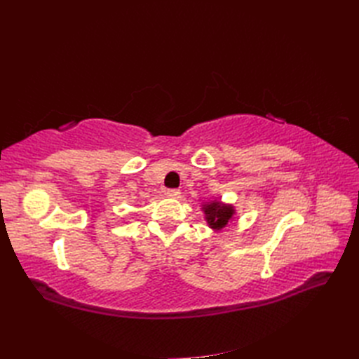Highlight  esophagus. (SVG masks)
<instances>
[{
    "label": "esophagus",
    "instance_id": "1",
    "mask_svg": "<svg viewBox=\"0 0 359 359\" xmlns=\"http://www.w3.org/2000/svg\"><path fill=\"white\" fill-rule=\"evenodd\" d=\"M166 194H168V196H170V198H180L181 191L178 189H168Z\"/></svg>",
    "mask_w": 359,
    "mask_h": 359
}]
</instances>
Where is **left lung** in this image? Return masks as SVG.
Returning a JSON list of instances; mask_svg holds the SVG:
<instances>
[{
	"instance_id": "left-lung-1",
	"label": "left lung",
	"mask_w": 359,
	"mask_h": 359,
	"mask_svg": "<svg viewBox=\"0 0 359 359\" xmlns=\"http://www.w3.org/2000/svg\"><path fill=\"white\" fill-rule=\"evenodd\" d=\"M203 212L206 215V222L215 231H220L232 219L233 206L223 205L220 202H210L203 205Z\"/></svg>"
}]
</instances>
